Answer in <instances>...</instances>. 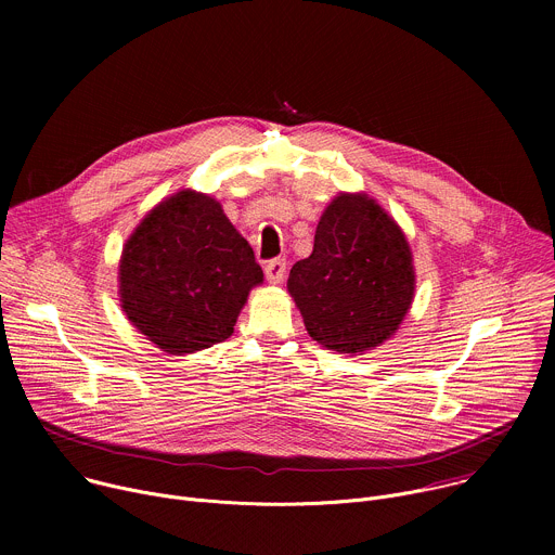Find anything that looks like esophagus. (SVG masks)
<instances>
[{
    "label": "esophagus",
    "instance_id": "1",
    "mask_svg": "<svg viewBox=\"0 0 555 555\" xmlns=\"http://www.w3.org/2000/svg\"><path fill=\"white\" fill-rule=\"evenodd\" d=\"M285 270H287L285 259H272V261L266 263V279H268L272 285H279V283H283V279H285Z\"/></svg>",
    "mask_w": 555,
    "mask_h": 555
}]
</instances>
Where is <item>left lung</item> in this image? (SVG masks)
I'll use <instances>...</instances> for the list:
<instances>
[{
  "label": "left lung",
  "instance_id": "obj_1",
  "mask_svg": "<svg viewBox=\"0 0 555 555\" xmlns=\"http://www.w3.org/2000/svg\"><path fill=\"white\" fill-rule=\"evenodd\" d=\"M415 283L400 223L366 193L340 191L315 225L311 255L289 270L287 292L315 343L362 356L400 330Z\"/></svg>",
  "mask_w": 555,
  "mask_h": 555
}]
</instances>
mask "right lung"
I'll return each instance as SVG.
<instances>
[{
    "label": "right lung",
    "mask_w": 555,
    "mask_h": 555,
    "mask_svg": "<svg viewBox=\"0 0 555 555\" xmlns=\"http://www.w3.org/2000/svg\"><path fill=\"white\" fill-rule=\"evenodd\" d=\"M263 270L221 204L182 189L133 228L118 263L127 321L169 356L223 343Z\"/></svg>",
    "instance_id": "add662e5"
}]
</instances>
